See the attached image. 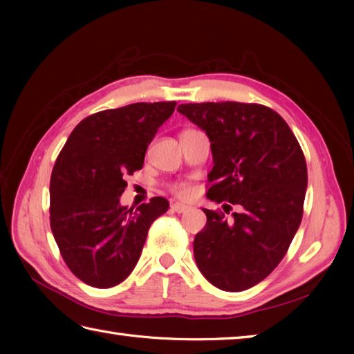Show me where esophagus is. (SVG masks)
<instances>
[{"label":"esophagus","mask_w":354,"mask_h":354,"mask_svg":"<svg viewBox=\"0 0 354 354\" xmlns=\"http://www.w3.org/2000/svg\"><path fill=\"white\" fill-rule=\"evenodd\" d=\"M171 209L176 213H185V212H189L190 207L185 204H181V202H175V204H171Z\"/></svg>","instance_id":"obj_1"}]
</instances>
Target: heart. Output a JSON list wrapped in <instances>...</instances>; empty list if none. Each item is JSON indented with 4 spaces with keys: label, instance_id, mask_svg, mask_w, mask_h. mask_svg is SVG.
<instances>
[{
    "label": "heart",
    "instance_id": "b5f03b06",
    "mask_svg": "<svg viewBox=\"0 0 354 354\" xmlns=\"http://www.w3.org/2000/svg\"><path fill=\"white\" fill-rule=\"evenodd\" d=\"M187 131H193V129H185L183 132H187ZM170 190H171L173 194H176V196H181V198H185V196H189V194H190L189 187L184 185V184H173V185H170Z\"/></svg>",
    "mask_w": 354,
    "mask_h": 354
}]
</instances>
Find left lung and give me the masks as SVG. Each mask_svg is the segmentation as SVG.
I'll list each match as a JSON object with an SVG mask.
<instances>
[{
  "label": "left lung",
  "mask_w": 354,
  "mask_h": 354,
  "mask_svg": "<svg viewBox=\"0 0 354 354\" xmlns=\"http://www.w3.org/2000/svg\"><path fill=\"white\" fill-rule=\"evenodd\" d=\"M183 115L212 141L208 199L240 205L227 220L205 209L207 225L193 242L196 265L227 292L252 288L272 272L301 223L307 189L306 158L283 117L265 104L207 102L179 104Z\"/></svg>",
  "instance_id": "1"
}]
</instances>
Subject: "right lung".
<instances>
[{"label": "right lung", "instance_id": "obj_1", "mask_svg": "<svg viewBox=\"0 0 354 354\" xmlns=\"http://www.w3.org/2000/svg\"><path fill=\"white\" fill-rule=\"evenodd\" d=\"M176 102L132 103L82 120L57 155L50 179V227L66 266L93 288H114L133 270L156 217L169 202L120 205L126 176L145 162Z\"/></svg>", "mask_w": 354, "mask_h": 354}]
</instances>
